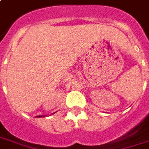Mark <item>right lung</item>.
I'll list each match as a JSON object with an SVG mask.
<instances>
[{"mask_svg":"<svg viewBox=\"0 0 149 149\" xmlns=\"http://www.w3.org/2000/svg\"><path fill=\"white\" fill-rule=\"evenodd\" d=\"M55 113V112H54ZM54 113H52V114H54ZM36 117H45V116H36Z\"/></svg>","mask_w":149,"mask_h":149,"instance_id":"1","label":"right lung"}]
</instances>
